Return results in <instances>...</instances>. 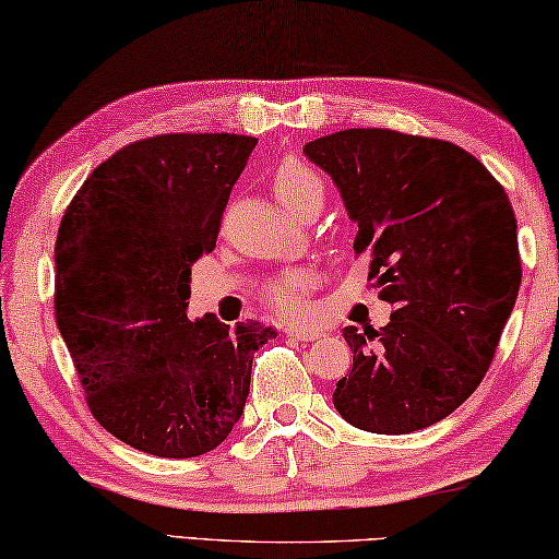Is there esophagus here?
<instances>
[{"mask_svg": "<svg viewBox=\"0 0 559 559\" xmlns=\"http://www.w3.org/2000/svg\"><path fill=\"white\" fill-rule=\"evenodd\" d=\"M285 334L292 336V340H297V342H314V340H319V336H322L319 329H307V326H287Z\"/></svg>", "mask_w": 559, "mask_h": 559, "instance_id": "1", "label": "esophagus"}]
</instances>
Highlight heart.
<instances>
[{"label":"heart","instance_id":"b5f03b06","mask_svg":"<svg viewBox=\"0 0 559 559\" xmlns=\"http://www.w3.org/2000/svg\"><path fill=\"white\" fill-rule=\"evenodd\" d=\"M272 188L289 210L299 213L312 200L324 198V180L319 173L295 155L282 158L272 170ZM319 274L314 267H295L274 277L264 287V299L285 317H301L307 312V295L317 287Z\"/></svg>","mask_w":559,"mask_h":559}]
</instances>
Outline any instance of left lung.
<instances>
[{"label": "left lung", "instance_id": "left-lung-1", "mask_svg": "<svg viewBox=\"0 0 559 559\" xmlns=\"http://www.w3.org/2000/svg\"><path fill=\"white\" fill-rule=\"evenodd\" d=\"M340 188L386 326H346L349 377L334 408L369 433L401 436L453 414L490 369L523 264L506 188L461 145L349 128L305 145Z\"/></svg>", "mask_w": 559, "mask_h": 559}]
</instances>
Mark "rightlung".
I'll list each match as a JSON object with an SVG mask.
<instances>
[{
    "mask_svg": "<svg viewBox=\"0 0 559 559\" xmlns=\"http://www.w3.org/2000/svg\"><path fill=\"white\" fill-rule=\"evenodd\" d=\"M258 139L163 133L116 151L61 217L53 317L86 406L108 433L158 459H195L242 416L270 326L188 317L190 267L215 250Z\"/></svg>",
    "mask_w": 559,
    "mask_h": 559,
    "instance_id": "add662e5",
    "label": "right lung"
}]
</instances>
